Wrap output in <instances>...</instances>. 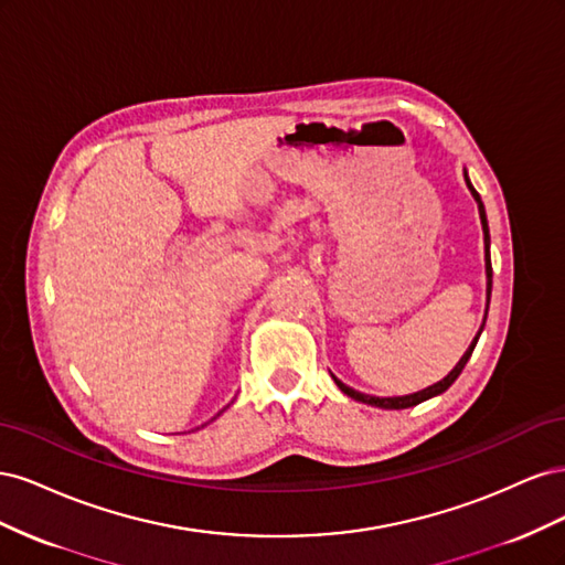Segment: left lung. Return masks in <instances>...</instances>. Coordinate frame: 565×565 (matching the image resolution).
Listing matches in <instances>:
<instances>
[{"mask_svg": "<svg viewBox=\"0 0 565 565\" xmlns=\"http://www.w3.org/2000/svg\"><path fill=\"white\" fill-rule=\"evenodd\" d=\"M465 181H467V185H469V191H471V195H473V200H476V204H478V216H481V226H483V243H486V278H488V287H486V295H488V303H486V318H488V306H490V292H492V264H490V233H488V218H486V207H483V202H481V195L476 193V188L471 185V181H469V177H467V172H465ZM486 318H483V324H486ZM483 324H481V330H478V334L473 337V341L469 344V349L465 351V355L459 358V363L448 372V377H443L440 382H436L434 386H426V388H422V391H417V393H409V396H393V398H380V396H367V393H361V391H355V388H351V386H347L344 382H339L334 374H332V380H334V384L347 393L349 398H353V401H358V403H365V405H374V407H382V409H405V407H413V405H419V403H424V401H429V398H434V396H440L443 391H448L450 386H452V382L459 377L461 374V370H465V365H467V361L471 358V353H473V349H476V341H478V337H481V332H483Z\"/></svg>", "mask_w": 565, "mask_h": 565, "instance_id": "left-lung-1", "label": "left lung"}]
</instances>
